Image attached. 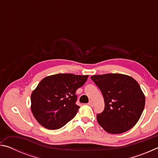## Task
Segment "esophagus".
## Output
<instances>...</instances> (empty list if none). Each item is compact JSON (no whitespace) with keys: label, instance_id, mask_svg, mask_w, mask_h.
<instances>
[{"label":"esophagus","instance_id":"1","mask_svg":"<svg viewBox=\"0 0 158 158\" xmlns=\"http://www.w3.org/2000/svg\"><path fill=\"white\" fill-rule=\"evenodd\" d=\"M88 105H89V106H93V105H94V104H93V102L92 101H90L89 102V104H88Z\"/></svg>","mask_w":158,"mask_h":158}]
</instances>
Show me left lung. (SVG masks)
Masks as SVG:
<instances>
[{"mask_svg": "<svg viewBox=\"0 0 158 158\" xmlns=\"http://www.w3.org/2000/svg\"><path fill=\"white\" fill-rule=\"evenodd\" d=\"M90 78L105 100V109L97 115L99 125L110 134L123 133L135 126L145 106V95L137 81L122 74L93 75Z\"/></svg>", "mask_w": 158, "mask_h": 158, "instance_id": "left-lung-1", "label": "left lung"}]
</instances>
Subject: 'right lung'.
Segmentation results:
<instances>
[{
    "instance_id": "1",
    "label": "right lung",
    "mask_w": 158,
    "mask_h": 158,
    "mask_svg": "<svg viewBox=\"0 0 158 158\" xmlns=\"http://www.w3.org/2000/svg\"><path fill=\"white\" fill-rule=\"evenodd\" d=\"M89 76L56 74L45 77L31 94V111L42 126L57 130L71 121L79 109L76 90Z\"/></svg>"
}]
</instances>
